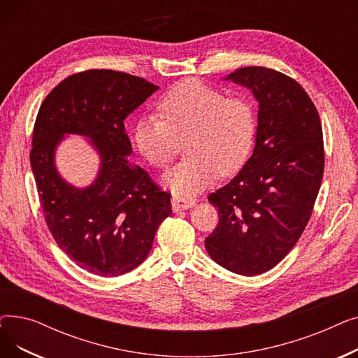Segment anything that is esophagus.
Masks as SVG:
<instances>
[{
    "label": "esophagus",
    "mask_w": 358,
    "mask_h": 358,
    "mask_svg": "<svg viewBox=\"0 0 358 358\" xmlns=\"http://www.w3.org/2000/svg\"><path fill=\"white\" fill-rule=\"evenodd\" d=\"M196 204V199L192 197H187L182 194H174L171 197V206H173V210L178 212V210H184V209H189L192 206Z\"/></svg>",
    "instance_id": "1"
}]
</instances>
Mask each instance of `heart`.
Here are the masks:
<instances>
[{
	"label": "heart",
	"instance_id": "b5f03b06",
	"mask_svg": "<svg viewBox=\"0 0 358 358\" xmlns=\"http://www.w3.org/2000/svg\"><path fill=\"white\" fill-rule=\"evenodd\" d=\"M159 116L148 115L135 124V143L143 158L165 169L178 154L181 141L190 155L165 177L182 196L210 184L219 173H238L248 161L257 135V113L242 94L227 96L199 80H184L166 91Z\"/></svg>",
	"mask_w": 358,
	"mask_h": 358
}]
</instances>
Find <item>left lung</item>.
<instances>
[{"label":"left lung","mask_w":358,"mask_h":358,"mask_svg":"<svg viewBox=\"0 0 358 358\" xmlns=\"http://www.w3.org/2000/svg\"><path fill=\"white\" fill-rule=\"evenodd\" d=\"M258 101L255 148L238 176L209 196L219 223L204 245L219 266L257 275L296 245L313 212L324 176V136L308 92L264 66L229 73Z\"/></svg>","instance_id":"1"}]
</instances>
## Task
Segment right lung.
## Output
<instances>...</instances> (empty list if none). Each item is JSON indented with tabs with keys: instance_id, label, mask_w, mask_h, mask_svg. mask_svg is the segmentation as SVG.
I'll return each mask as SVG.
<instances>
[{
	"instance_id": "1",
	"label": "right lung",
	"mask_w": 358,
	"mask_h": 358,
	"mask_svg": "<svg viewBox=\"0 0 358 358\" xmlns=\"http://www.w3.org/2000/svg\"><path fill=\"white\" fill-rule=\"evenodd\" d=\"M157 90L126 72L88 69L56 85L37 113L30 164L46 224L75 264L96 275L136 268L171 215V194L127 161L124 119ZM66 133L90 137L101 155L99 176L87 189L68 185L54 168Z\"/></svg>"
}]
</instances>
